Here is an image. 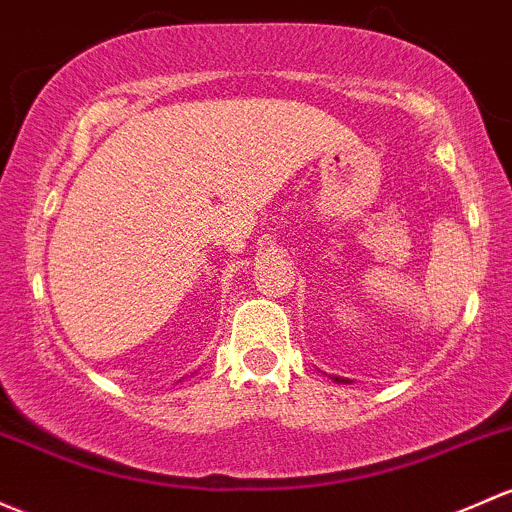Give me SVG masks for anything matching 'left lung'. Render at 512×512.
<instances>
[{"mask_svg":"<svg viewBox=\"0 0 512 512\" xmlns=\"http://www.w3.org/2000/svg\"><path fill=\"white\" fill-rule=\"evenodd\" d=\"M333 380H336V383H348V380H343V378H333Z\"/></svg>","mask_w":512,"mask_h":512,"instance_id":"obj_1","label":"left lung"}]
</instances>
